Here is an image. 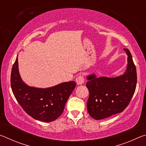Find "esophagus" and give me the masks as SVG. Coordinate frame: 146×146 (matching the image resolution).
I'll list each match as a JSON object with an SVG mask.
<instances>
[{"label": "esophagus", "instance_id": "1", "mask_svg": "<svg viewBox=\"0 0 146 146\" xmlns=\"http://www.w3.org/2000/svg\"><path fill=\"white\" fill-rule=\"evenodd\" d=\"M76 82L78 85H81L84 82V78L83 75H79L76 78Z\"/></svg>", "mask_w": 146, "mask_h": 146}]
</instances>
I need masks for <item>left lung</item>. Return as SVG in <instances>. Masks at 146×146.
Here are the masks:
<instances>
[{
  "mask_svg": "<svg viewBox=\"0 0 146 146\" xmlns=\"http://www.w3.org/2000/svg\"><path fill=\"white\" fill-rule=\"evenodd\" d=\"M127 67L123 75L115 78H97L88 76L86 87L90 96L87 102L88 111L91 117L101 120L122 112L129 105L137 86V70L129 49Z\"/></svg>",
  "mask_w": 146,
  "mask_h": 146,
  "instance_id": "obj_1",
  "label": "left lung"
}]
</instances>
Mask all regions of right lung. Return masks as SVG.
I'll return each mask as SVG.
<instances>
[{
  "label": "right lung",
  "mask_w": 146,
  "mask_h": 146,
  "mask_svg": "<svg viewBox=\"0 0 146 146\" xmlns=\"http://www.w3.org/2000/svg\"><path fill=\"white\" fill-rule=\"evenodd\" d=\"M75 86L71 81L46 89L29 87L19 75L17 58L11 70V87L17 102L27 114L42 122H52L63 113Z\"/></svg>",
  "instance_id": "obj_1"
}]
</instances>
